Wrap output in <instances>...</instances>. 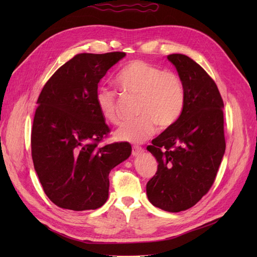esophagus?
Listing matches in <instances>:
<instances>
[{
  "instance_id": "1",
  "label": "esophagus",
  "mask_w": 257,
  "mask_h": 257,
  "mask_svg": "<svg viewBox=\"0 0 257 257\" xmlns=\"http://www.w3.org/2000/svg\"><path fill=\"white\" fill-rule=\"evenodd\" d=\"M143 151H144V149H143L142 147H139V146H133V147H132V154H133L134 157H137V155L141 154Z\"/></svg>"
}]
</instances>
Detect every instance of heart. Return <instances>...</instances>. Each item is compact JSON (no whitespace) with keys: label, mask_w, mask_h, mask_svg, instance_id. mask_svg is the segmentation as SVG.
<instances>
[{"label":"heart","mask_w":257,"mask_h":257,"mask_svg":"<svg viewBox=\"0 0 257 257\" xmlns=\"http://www.w3.org/2000/svg\"><path fill=\"white\" fill-rule=\"evenodd\" d=\"M115 84L124 94L137 96L136 113L141 114L116 131L119 141L143 143L154 134L157 124L162 128L168 127L182 113L184 85L180 76L173 71L161 69L143 60H133L121 68L115 77ZM95 100L106 122H121L115 92L100 88Z\"/></svg>","instance_id":"b5f03b06"}]
</instances>
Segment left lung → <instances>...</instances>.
Wrapping results in <instances>:
<instances>
[{
	"mask_svg": "<svg viewBox=\"0 0 257 257\" xmlns=\"http://www.w3.org/2000/svg\"><path fill=\"white\" fill-rule=\"evenodd\" d=\"M167 59L182 79L185 100L179 119L147 147L159 163L147 195L153 206L180 212L197 204L215 180L225 152L224 103L195 61L180 53Z\"/></svg>",
	"mask_w": 257,
	"mask_h": 257,
	"instance_id": "obj_1",
	"label": "left lung"
}]
</instances>
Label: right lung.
Wrapping results in <instances>:
<instances>
[{"label": "right lung", "instance_id": "obj_1", "mask_svg": "<svg viewBox=\"0 0 257 257\" xmlns=\"http://www.w3.org/2000/svg\"><path fill=\"white\" fill-rule=\"evenodd\" d=\"M125 52L78 53L54 73L37 99L31 150L44 192L60 208L83 211L108 198L109 173L132 152L128 143L100 147L110 133L97 84Z\"/></svg>", "mask_w": 257, "mask_h": 257}]
</instances>
